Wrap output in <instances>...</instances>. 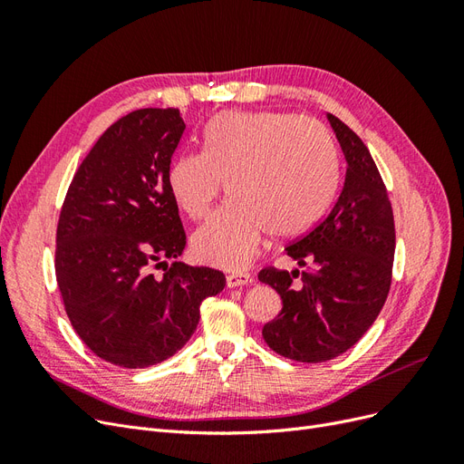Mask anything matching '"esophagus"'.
Segmentation results:
<instances>
[{
    "label": "esophagus",
    "instance_id": "34e87169",
    "mask_svg": "<svg viewBox=\"0 0 464 464\" xmlns=\"http://www.w3.org/2000/svg\"><path fill=\"white\" fill-rule=\"evenodd\" d=\"M251 283V276L247 273H230L227 275V285L228 288H237V286H246Z\"/></svg>",
    "mask_w": 464,
    "mask_h": 464
}]
</instances>
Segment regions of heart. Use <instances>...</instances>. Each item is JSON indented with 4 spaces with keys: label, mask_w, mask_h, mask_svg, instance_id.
Instances as JSON below:
<instances>
[{
    "label": "heart",
    "mask_w": 464,
    "mask_h": 464,
    "mask_svg": "<svg viewBox=\"0 0 464 464\" xmlns=\"http://www.w3.org/2000/svg\"><path fill=\"white\" fill-rule=\"evenodd\" d=\"M222 184L232 201L193 234L191 249L203 263L242 271L266 232L296 237L325 215L336 188L334 139L321 121L285 111H222L207 123L203 152L174 159L168 186L201 220Z\"/></svg>",
    "instance_id": "b5f03b06"
}]
</instances>
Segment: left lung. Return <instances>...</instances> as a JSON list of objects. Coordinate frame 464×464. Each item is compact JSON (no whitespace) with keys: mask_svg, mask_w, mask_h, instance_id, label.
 <instances>
[{"mask_svg":"<svg viewBox=\"0 0 464 464\" xmlns=\"http://www.w3.org/2000/svg\"><path fill=\"white\" fill-rule=\"evenodd\" d=\"M346 174L325 220L286 247L300 274L263 269L259 280L280 294L283 310L265 323L263 339L276 354L296 362H327L353 348L382 312L395 257V222L385 184L362 139L327 114Z\"/></svg>","mask_w":464,"mask_h":464,"instance_id":"left-lung-1","label":"left lung"}]
</instances>
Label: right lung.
I'll return each mask as SVG.
<instances>
[{
  "mask_svg": "<svg viewBox=\"0 0 464 464\" xmlns=\"http://www.w3.org/2000/svg\"><path fill=\"white\" fill-rule=\"evenodd\" d=\"M186 123L176 108H143L102 133L69 186L58 222L55 276L69 321L92 353L120 368L174 356L199 305L227 285L220 271L168 265L186 247L168 186ZM165 266L162 277L148 269Z\"/></svg>",
  "mask_w": 464,
  "mask_h": 464,
  "instance_id": "1",
  "label": "right lung"
}]
</instances>
